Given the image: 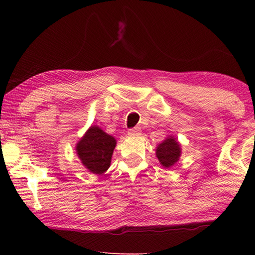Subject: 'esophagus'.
<instances>
[{"mask_svg":"<svg viewBox=\"0 0 255 255\" xmlns=\"http://www.w3.org/2000/svg\"><path fill=\"white\" fill-rule=\"evenodd\" d=\"M140 132H141L140 127H133L128 130V134H130V136H137V134H140Z\"/></svg>","mask_w":255,"mask_h":255,"instance_id":"obj_1","label":"esophagus"}]
</instances>
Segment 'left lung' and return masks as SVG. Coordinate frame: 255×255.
<instances>
[{
    "label": "left lung",
    "mask_w": 255,
    "mask_h": 255,
    "mask_svg": "<svg viewBox=\"0 0 255 255\" xmlns=\"http://www.w3.org/2000/svg\"><path fill=\"white\" fill-rule=\"evenodd\" d=\"M181 155L180 144L175 140V138L170 137L165 139L163 142L159 144L156 148V156H158L161 164L164 167H170L177 162Z\"/></svg>",
    "instance_id": "left-lung-1"
}]
</instances>
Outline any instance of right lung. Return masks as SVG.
Returning <instances> with one entry per match:
<instances>
[{
  "mask_svg": "<svg viewBox=\"0 0 255 255\" xmlns=\"http://www.w3.org/2000/svg\"><path fill=\"white\" fill-rule=\"evenodd\" d=\"M116 140L102 130L91 127L77 144V152L83 165L94 174H102L111 165Z\"/></svg>",
  "mask_w": 255,
  "mask_h": 255,
  "instance_id": "right-lung-1",
  "label": "right lung"
}]
</instances>
